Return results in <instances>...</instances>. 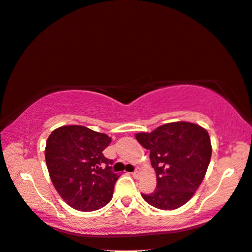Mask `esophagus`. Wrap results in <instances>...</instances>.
I'll use <instances>...</instances> for the list:
<instances>
[{
    "instance_id": "1",
    "label": "esophagus",
    "mask_w": 252,
    "mask_h": 252,
    "mask_svg": "<svg viewBox=\"0 0 252 252\" xmlns=\"http://www.w3.org/2000/svg\"><path fill=\"white\" fill-rule=\"evenodd\" d=\"M139 174H140V171H139V168H137V170H136V171H134V172H133V173H132V175L134 176V178H138V176H139Z\"/></svg>"
}]
</instances>
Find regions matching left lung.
<instances>
[{"instance_id": "8db88e82", "label": "left lung", "mask_w": 252, "mask_h": 252, "mask_svg": "<svg viewBox=\"0 0 252 252\" xmlns=\"http://www.w3.org/2000/svg\"><path fill=\"white\" fill-rule=\"evenodd\" d=\"M136 139L150 150L156 171L154 192L141 196L153 207L173 210L190 200L204 180L212 157L207 130L196 123L178 121L152 132H139Z\"/></svg>"}]
</instances>
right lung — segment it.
I'll use <instances>...</instances> for the list:
<instances>
[{
    "label": "right lung",
    "mask_w": 252,
    "mask_h": 252,
    "mask_svg": "<svg viewBox=\"0 0 252 252\" xmlns=\"http://www.w3.org/2000/svg\"><path fill=\"white\" fill-rule=\"evenodd\" d=\"M111 137L84 126H63L52 131L45 147V160L52 183L70 207L93 212L113 197L119 174L113 160L103 155Z\"/></svg>",
    "instance_id": "obj_1"
}]
</instances>
